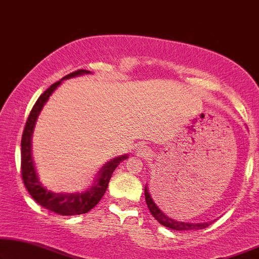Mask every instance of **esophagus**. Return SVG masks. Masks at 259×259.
Segmentation results:
<instances>
[{
	"label": "esophagus",
	"mask_w": 259,
	"mask_h": 259,
	"mask_svg": "<svg viewBox=\"0 0 259 259\" xmlns=\"http://www.w3.org/2000/svg\"><path fill=\"white\" fill-rule=\"evenodd\" d=\"M137 155L141 156V157H148V155L150 154V150L147 147H140L136 150Z\"/></svg>",
	"instance_id": "34e87169"
}]
</instances>
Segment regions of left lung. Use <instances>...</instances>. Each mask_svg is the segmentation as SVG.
<instances>
[{
	"label": "left lung",
	"mask_w": 259,
	"mask_h": 259,
	"mask_svg": "<svg viewBox=\"0 0 259 259\" xmlns=\"http://www.w3.org/2000/svg\"><path fill=\"white\" fill-rule=\"evenodd\" d=\"M144 195H145V202H147V205L150 210L152 216L155 217V220L161 223L164 227L172 229V230H199V229H205L209 227V225L212 223V222H206V223H189V222H178L175 221L172 218L167 217L166 214L163 212L162 210H159V207L156 205L154 199L151 198L150 194H149L148 187L144 188Z\"/></svg>",
	"instance_id": "8db88e82"
}]
</instances>
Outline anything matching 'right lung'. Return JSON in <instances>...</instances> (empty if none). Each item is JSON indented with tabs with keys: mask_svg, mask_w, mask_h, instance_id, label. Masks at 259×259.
Instances as JSON below:
<instances>
[{
	"mask_svg": "<svg viewBox=\"0 0 259 259\" xmlns=\"http://www.w3.org/2000/svg\"><path fill=\"white\" fill-rule=\"evenodd\" d=\"M84 74H92L89 70H77L71 72L60 81L54 83L48 89L43 93L38 100L36 101L34 107H32L30 115L25 123L23 135H22L21 141V171L23 183L27 188V190L32 198L37 202L39 205H42L46 209L54 211L58 214L63 216H75V214L85 213L93 209L96 204L101 201L103 195L107 191L109 181H110L111 175L114 172L116 167L122 161L128 158V155H122L118 157L105 163L101 167L98 174L93 181L94 183L92 187H89L83 192H75V194H68V192H53L43 187L39 182L38 175L36 172L34 161L31 156V138L34 128L37 121L39 112L42 111L43 107L52 96V94L55 92L56 88L61 84L63 79L72 78L76 76H81Z\"/></svg>",
	"mask_w": 259,
	"mask_h": 259,
	"instance_id": "right-lung-1",
	"label": "right lung"
}]
</instances>
